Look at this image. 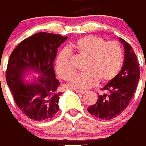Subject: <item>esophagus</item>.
<instances>
[{
	"mask_svg": "<svg viewBox=\"0 0 146 146\" xmlns=\"http://www.w3.org/2000/svg\"><path fill=\"white\" fill-rule=\"evenodd\" d=\"M76 93H80V94H84V93H86V91H85V90H77Z\"/></svg>",
	"mask_w": 146,
	"mask_h": 146,
	"instance_id": "1",
	"label": "esophagus"
}]
</instances>
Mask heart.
<instances>
[{"instance_id":"heart-1","label":"heart","mask_w":146,"mask_h":146,"mask_svg":"<svg viewBox=\"0 0 146 146\" xmlns=\"http://www.w3.org/2000/svg\"><path fill=\"white\" fill-rule=\"evenodd\" d=\"M72 50L87 57L84 69L85 72L76 74L70 82L69 87L84 90L94 87L98 83L106 84L117 76L123 65L124 52L117 41L106 42L96 35H86L78 38L72 44ZM72 53L62 50L56 59V72L64 80H69L74 69L72 64Z\"/></svg>"}]
</instances>
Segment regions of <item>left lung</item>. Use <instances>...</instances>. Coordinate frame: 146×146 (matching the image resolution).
Returning <instances> with one entry per match:
<instances>
[{
    "instance_id": "8db88e82",
    "label": "left lung",
    "mask_w": 146,
    "mask_h": 146,
    "mask_svg": "<svg viewBox=\"0 0 146 146\" xmlns=\"http://www.w3.org/2000/svg\"><path fill=\"white\" fill-rule=\"evenodd\" d=\"M124 61L119 73L102 87L105 93L99 95L96 103L87 108L88 112L103 120H111L119 115L130 103L140 77L139 64L132 46L122 38Z\"/></svg>"
}]
</instances>
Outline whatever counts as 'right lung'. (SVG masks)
<instances>
[{"label": "right lung", "mask_w": 146, "mask_h": 146, "mask_svg": "<svg viewBox=\"0 0 146 146\" xmlns=\"http://www.w3.org/2000/svg\"><path fill=\"white\" fill-rule=\"evenodd\" d=\"M68 37L39 32L21 42L10 55L6 80L16 106L25 116L37 121L51 120L59 111V80L53 62L59 46ZM31 69L39 73L38 82L24 85L22 75Z\"/></svg>", "instance_id": "obj_1"}]
</instances>
